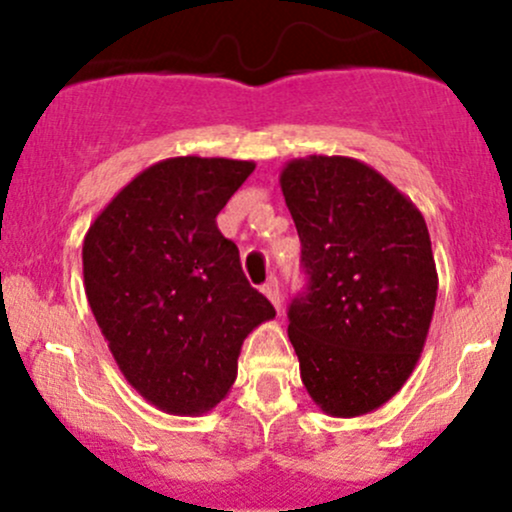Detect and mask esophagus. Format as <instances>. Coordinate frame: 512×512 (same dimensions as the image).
<instances>
[{"label": "esophagus", "mask_w": 512, "mask_h": 512, "mask_svg": "<svg viewBox=\"0 0 512 512\" xmlns=\"http://www.w3.org/2000/svg\"><path fill=\"white\" fill-rule=\"evenodd\" d=\"M262 291H264V296H267L269 301H272V305H274L276 310L284 308V298H281V289H279V281H276V276H272V279H269L267 284L262 286Z\"/></svg>", "instance_id": "obj_1"}]
</instances>
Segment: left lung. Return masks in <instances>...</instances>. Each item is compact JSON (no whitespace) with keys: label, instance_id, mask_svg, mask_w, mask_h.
Listing matches in <instances>:
<instances>
[{"label":"left lung","instance_id":"1","mask_svg":"<svg viewBox=\"0 0 512 512\" xmlns=\"http://www.w3.org/2000/svg\"><path fill=\"white\" fill-rule=\"evenodd\" d=\"M308 286L289 308L301 380L325 414H368L407 383L438 296L421 211L349 156L293 158L279 175Z\"/></svg>","mask_w":512,"mask_h":512}]
</instances>
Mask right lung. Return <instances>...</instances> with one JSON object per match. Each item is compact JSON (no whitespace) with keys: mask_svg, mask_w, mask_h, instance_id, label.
<instances>
[{"mask_svg":"<svg viewBox=\"0 0 512 512\" xmlns=\"http://www.w3.org/2000/svg\"><path fill=\"white\" fill-rule=\"evenodd\" d=\"M255 170L178 156L127 182L84 238L93 317L127 383L156 409L199 416L228 395L245 337L276 315L216 216Z\"/></svg>","mask_w":512,"mask_h":512,"instance_id":"obj_1","label":"right lung"}]
</instances>
